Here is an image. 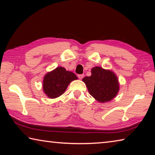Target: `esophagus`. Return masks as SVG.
<instances>
[{"label": "esophagus", "instance_id": "1", "mask_svg": "<svg viewBox=\"0 0 155 155\" xmlns=\"http://www.w3.org/2000/svg\"><path fill=\"white\" fill-rule=\"evenodd\" d=\"M78 78H79V79L81 80L84 77V74H79L78 76Z\"/></svg>", "mask_w": 155, "mask_h": 155}]
</instances>
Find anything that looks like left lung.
<instances>
[{
    "instance_id": "left-lung-1",
    "label": "left lung",
    "mask_w": 155,
    "mask_h": 155,
    "mask_svg": "<svg viewBox=\"0 0 155 155\" xmlns=\"http://www.w3.org/2000/svg\"><path fill=\"white\" fill-rule=\"evenodd\" d=\"M91 75L83 78L89 93L97 101L104 103L114 98L120 90L116 74L110 70L96 66L91 70Z\"/></svg>"
}]
</instances>
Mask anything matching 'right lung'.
<instances>
[{
  "label": "right lung",
  "instance_id": "1",
  "mask_svg": "<svg viewBox=\"0 0 155 155\" xmlns=\"http://www.w3.org/2000/svg\"><path fill=\"white\" fill-rule=\"evenodd\" d=\"M77 78L72 72L67 71L64 67H57L44 76L43 91L48 98H56L65 92L72 81Z\"/></svg>",
  "mask_w": 155,
  "mask_h": 155
}]
</instances>
